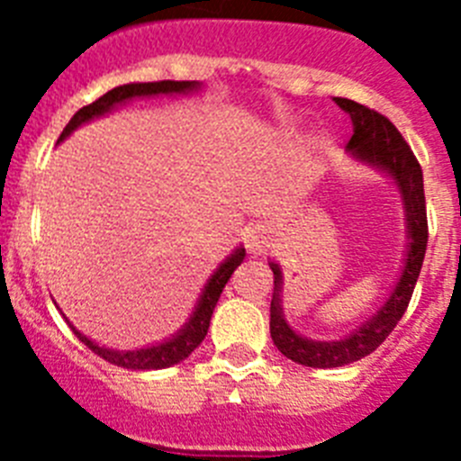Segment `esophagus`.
<instances>
[{"label": "esophagus", "instance_id": "esophagus-1", "mask_svg": "<svg viewBox=\"0 0 461 461\" xmlns=\"http://www.w3.org/2000/svg\"><path fill=\"white\" fill-rule=\"evenodd\" d=\"M270 230H267L266 226H256L247 233V247H249V251H254V254H263V251H267V247H270Z\"/></svg>", "mask_w": 461, "mask_h": 461}]
</instances>
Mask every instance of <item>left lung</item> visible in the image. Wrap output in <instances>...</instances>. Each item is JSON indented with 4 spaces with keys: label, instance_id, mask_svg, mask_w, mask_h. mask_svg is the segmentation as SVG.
Masks as SVG:
<instances>
[{
    "label": "left lung",
    "instance_id": "8db88e82",
    "mask_svg": "<svg viewBox=\"0 0 461 461\" xmlns=\"http://www.w3.org/2000/svg\"><path fill=\"white\" fill-rule=\"evenodd\" d=\"M339 108H344L353 120V136L348 140V149L360 158H367L369 164L388 170L397 180L399 189L404 194L406 212H409V258L402 272L397 288L393 291L385 307L374 316L372 321L356 330L351 337L341 341H312L295 335L281 316L279 304V286L281 272L276 266H270L275 272V293L270 303V335L275 346L286 357H291L297 365L304 367H341L351 362L362 360L365 356L374 353L378 346L385 341V337L397 328V323L404 316L406 307L413 295L415 281L420 275L422 260H425L427 238V205H425V185H422V168L418 164L415 154L411 152L409 142L397 131V126L385 115L367 105L357 104L351 99H335Z\"/></svg>",
    "mask_w": 461,
    "mask_h": 461
}]
</instances>
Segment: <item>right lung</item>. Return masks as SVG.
<instances>
[{"mask_svg":"<svg viewBox=\"0 0 461 461\" xmlns=\"http://www.w3.org/2000/svg\"><path fill=\"white\" fill-rule=\"evenodd\" d=\"M198 87V83H189V80H157V83H131V85H120V87L110 89L105 92L104 96H99L96 101H92L89 105H83V108L76 113V115L68 120V124L64 126L62 136L59 140L68 136V133L80 126L83 122L92 120L96 115H104L108 113L113 105L122 104L126 99H133V96H149V94H177V92H189V89ZM244 260V249L235 251L230 258L219 267L212 279L207 281L205 291L201 295V303L195 307L194 316L191 321L186 323V328L182 330L180 335L175 337V339L166 341V344H158L152 346V348H140V351H110V348H101L96 346L94 341H89L87 337L80 335L78 330H73L78 339L83 341L85 346H89L94 353L104 360H108L110 365H117V367H124V369H133V372H140V369H164V367H173L177 362H182L185 357L191 356V351H195L201 341L205 339L207 335V328H210V319H212V312L217 307L219 303V295H221L223 286L228 284L230 275L235 272V267L240 266Z\"/></svg>","mask_w":461,"mask_h":461,"instance_id":"1","label":"right lung"}]
</instances>
